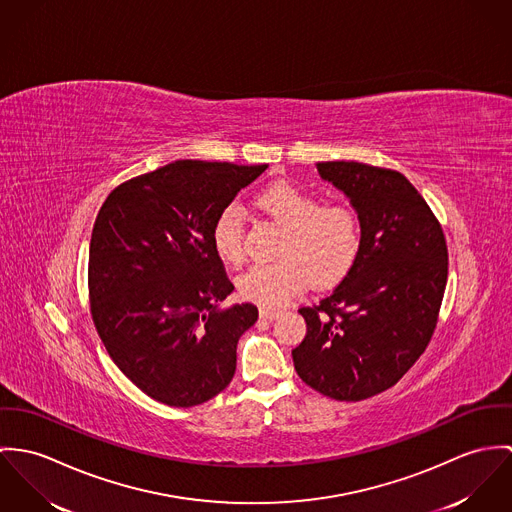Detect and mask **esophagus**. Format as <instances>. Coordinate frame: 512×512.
<instances>
[{
	"label": "esophagus",
	"mask_w": 512,
	"mask_h": 512,
	"mask_svg": "<svg viewBox=\"0 0 512 512\" xmlns=\"http://www.w3.org/2000/svg\"><path fill=\"white\" fill-rule=\"evenodd\" d=\"M259 316H261L263 320H277V318L281 316V312H279V310H273V308H261V310H259Z\"/></svg>",
	"instance_id": "1"
}]
</instances>
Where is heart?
<instances>
[{"instance_id":"1","label":"heart","mask_w":512,"mask_h":512,"mask_svg":"<svg viewBox=\"0 0 512 512\" xmlns=\"http://www.w3.org/2000/svg\"><path fill=\"white\" fill-rule=\"evenodd\" d=\"M257 206L284 228L275 263H257L239 277L241 298L263 308H279L306 283L326 288L340 283L361 251L363 229L357 212L345 204H322L312 192L277 182L257 196ZM216 253L231 265L243 259V216L226 206L212 229Z\"/></svg>"}]
</instances>
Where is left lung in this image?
Masks as SVG:
<instances>
[{"label": "left lung", "instance_id": "8db88e82", "mask_svg": "<svg viewBox=\"0 0 512 512\" xmlns=\"http://www.w3.org/2000/svg\"><path fill=\"white\" fill-rule=\"evenodd\" d=\"M357 212L355 265L314 308L292 349L298 377L336 400L397 385L434 334L448 281V247L432 210L404 174L353 161L316 165Z\"/></svg>", "mask_w": 512, "mask_h": 512}]
</instances>
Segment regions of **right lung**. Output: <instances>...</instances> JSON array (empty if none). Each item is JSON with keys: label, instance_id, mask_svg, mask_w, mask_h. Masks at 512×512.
<instances>
[{"label": "right lung", "instance_id": "obj_1", "mask_svg": "<svg viewBox=\"0 0 512 512\" xmlns=\"http://www.w3.org/2000/svg\"><path fill=\"white\" fill-rule=\"evenodd\" d=\"M267 165L174 161L119 184L90 239L92 318L119 371L145 395L188 408L233 379L257 306L233 290L214 249L220 212Z\"/></svg>", "mask_w": 512, "mask_h": 512}]
</instances>
